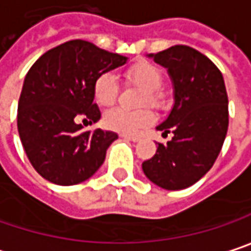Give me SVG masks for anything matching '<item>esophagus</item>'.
I'll list each match as a JSON object with an SVG mask.
<instances>
[{"instance_id": "1", "label": "esophagus", "mask_w": 251, "mask_h": 251, "mask_svg": "<svg viewBox=\"0 0 251 251\" xmlns=\"http://www.w3.org/2000/svg\"><path fill=\"white\" fill-rule=\"evenodd\" d=\"M122 138H125L127 141H132V142H138V141H141V138L138 136V135H127V133H122L121 135Z\"/></svg>"}]
</instances>
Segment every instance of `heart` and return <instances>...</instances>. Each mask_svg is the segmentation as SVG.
<instances>
[{
	"label": "heart",
	"instance_id": "heart-1",
	"mask_svg": "<svg viewBox=\"0 0 251 251\" xmlns=\"http://www.w3.org/2000/svg\"><path fill=\"white\" fill-rule=\"evenodd\" d=\"M162 72L149 61H138L127 67L125 72V81L130 86H136L144 93L139 98V106L148 103L155 109H162L165 104V95L161 92L162 86ZM93 99L99 106H112L116 102L119 95V87L116 77L104 72L100 73L93 81ZM103 122L106 127L121 132V133H139L155 122V115L148 107L138 110H126L122 107L110 109L104 113Z\"/></svg>",
	"mask_w": 251,
	"mask_h": 251
}]
</instances>
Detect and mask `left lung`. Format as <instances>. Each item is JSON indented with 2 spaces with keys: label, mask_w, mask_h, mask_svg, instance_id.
Returning <instances> with one entry per match:
<instances>
[{
  "label": "left lung",
  "mask_w": 251,
  "mask_h": 251,
  "mask_svg": "<svg viewBox=\"0 0 251 251\" xmlns=\"http://www.w3.org/2000/svg\"><path fill=\"white\" fill-rule=\"evenodd\" d=\"M151 57L168 69L174 83V107L156 127L174 136L167 145L158 142L142 170L161 188L184 190L211 170L223 148L228 127L226 84L216 64L193 47L172 46Z\"/></svg>",
  "instance_id": "8db88e82"
}]
</instances>
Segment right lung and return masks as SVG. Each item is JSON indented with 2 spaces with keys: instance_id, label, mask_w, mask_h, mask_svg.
<instances>
[{
  "instance_id": "right-lung-1",
  "label": "right lung",
  "mask_w": 251,
  "mask_h": 251,
  "mask_svg": "<svg viewBox=\"0 0 251 251\" xmlns=\"http://www.w3.org/2000/svg\"><path fill=\"white\" fill-rule=\"evenodd\" d=\"M125 63V56L72 40L46 51L31 66L18 100L17 126L27 158L43 178L76 185L100 168L118 135L83 130L79 121L96 124L100 119L93 81Z\"/></svg>"
}]
</instances>
